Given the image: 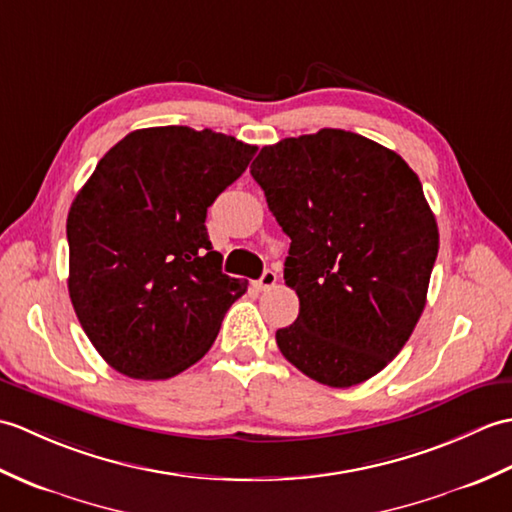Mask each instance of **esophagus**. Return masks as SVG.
<instances>
[{"label": "esophagus", "mask_w": 512, "mask_h": 512, "mask_svg": "<svg viewBox=\"0 0 512 512\" xmlns=\"http://www.w3.org/2000/svg\"><path fill=\"white\" fill-rule=\"evenodd\" d=\"M275 281H277V273H273V270H264L262 277H259V281H257V286H259V290H268L275 286Z\"/></svg>", "instance_id": "34e87169"}]
</instances>
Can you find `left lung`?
<instances>
[{"label":"left lung","mask_w":512,"mask_h":512,"mask_svg":"<svg viewBox=\"0 0 512 512\" xmlns=\"http://www.w3.org/2000/svg\"><path fill=\"white\" fill-rule=\"evenodd\" d=\"M250 176L290 237L284 279L299 317L275 334L281 354L330 387L376 376L416 328L438 257L418 176L345 129L262 147Z\"/></svg>","instance_id":"left-lung-1"}]
</instances>
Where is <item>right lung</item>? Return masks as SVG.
<instances>
[{"instance_id": "1", "label": "right lung", "mask_w": 512, "mask_h": 512, "mask_svg": "<svg viewBox=\"0 0 512 512\" xmlns=\"http://www.w3.org/2000/svg\"><path fill=\"white\" fill-rule=\"evenodd\" d=\"M255 151L211 129H136L76 193L68 213L70 299L116 372L162 380L209 352L248 281L222 273L206 209Z\"/></svg>"}]
</instances>
